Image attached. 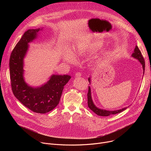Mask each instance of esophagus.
I'll list each match as a JSON object with an SVG mask.
<instances>
[{"label":"esophagus","instance_id":"esophagus-1","mask_svg":"<svg viewBox=\"0 0 151 151\" xmlns=\"http://www.w3.org/2000/svg\"><path fill=\"white\" fill-rule=\"evenodd\" d=\"M81 76H82V73H80V72H77L75 74V76L76 77H81Z\"/></svg>","mask_w":151,"mask_h":151}]
</instances>
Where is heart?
I'll return each mask as SVG.
<instances>
[{"label": "heart", "instance_id": "heart-1", "mask_svg": "<svg viewBox=\"0 0 151 151\" xmlns=\"http://www.w3.org/2000/svg\"><path fill=\"white\" fill-rule=\"evenodd\" d=\"M102 46L103 44L100 42L92 41L90 40H82L77 42L73 46V54L70 50H65L63 52L62 56L64 60L73 63L75 61L74 55L78 57L89 52H95L101 49Z\"/></svg>", "mask_w": 151, "mask_h": 151}]
</instances>
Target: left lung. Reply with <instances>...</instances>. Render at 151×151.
<instances>
[{"label":"left lung","mask_w":151,"mask_h":151,"mask_svg":"<svg viewBox=\"0 0 151 151\" xmlns=\"http://www.w3.org/2000/svg\"><path fill=\"white\" fill-rule=\"evenodd\" d=\"M132 56L133 57H134V58L138 60L139 61V62L141 63L142 68H143V74H144V73H145V62L144 58L142 56V54L140 50L139 49V48L137 45L136 46V47L134 48V52L132 54ZM88 81L91 83V77L88 78ZM87 97H88V107L93 112H94L96 114H97V115H99V116H109L111 115H114V114L120 113V112H122L123 111H124L127 109V107H124V108H122L121 109H119V110H117V111H107V110L98 108L97 107H96L95 106V104H94V103L93 101L92 97H91L90 87H88V94H87Z\"/></svg>","instance_id":"1"}]
</instances>
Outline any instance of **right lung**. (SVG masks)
Masks as SVG:
<instances>
[{
    "label": "right lung",
    "mask_w": 151,
    "mask_h": 151,
    "mask_svg": "<svg viewBox=\"0 0 151 151\" xmlns=\"http://www.w3.org/2000/svg\"><path fill=\"white\" fill-rule=\"evenodd\" d=\"M40 30H28L14 47L9 59L10 78L13 94L21 103L34 112L46 114L58 105L64 85L71 77L67 75H52L47 83L35 88L25 82L24 58L29 48V43L36 39Z\"/></svg>",
    "instance_id": "add662e5"
}]
</instances>
